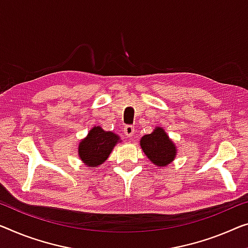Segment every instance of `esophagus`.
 I'll list each match as a JSON object with an SVG mask.
<instances>
[{
    "label": "esophagus",
    "instance_id": "obj_1",
    "mask_svg": "<svg viewBox=\"0 0 248 248\" xmlns=\"http://www.w3.org/2000/svg\"><path fill=\"white\" fill-rule=\"evenodd\" d=\"M124 131L125 136H127V137H131L132 135L135 134V128H134V125H130V124L125 125V127L124 128Z\"/></svg>",
    "mask_w": 248,
    "mask_h": 248
}]
</instances>
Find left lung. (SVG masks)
<instances>
[{"mask_svg": "<svg viewBox=\"0 0 248 248\" xmlns=\"http://www.w3.org/2000/svg\"><path fill=\"white\" fill-rule=\"evenodd\" d=\"M140 146L146 156L158 167H165L176 157V146L161 127L155 128L149 135L140 139Z\"/></svg>", "mask_w": 248, "mask_h": 248, "instance_id": "obj_1", "label": "left lung"}]
</instances>
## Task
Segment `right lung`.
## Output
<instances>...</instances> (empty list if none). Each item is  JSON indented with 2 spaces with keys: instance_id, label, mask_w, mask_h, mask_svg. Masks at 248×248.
Returning a JSON list of instances; mask_svg holds the SVG:
<instances>
[{
  "instance_id": "add662e5",
  "label": "right lung",
  "mask_w": 248,
  "mask_h": 248,
  "mask_svg": "<svg viewBox=\"0 0 248 248\" xmlns=\"http://www.w3.org/2000/svg\"><path fill=\"white\" fill-rule=\"evenodd\" d=\"M121 141L120 137L101 127H93L79 143V157L88 167H98L108 159L113 147Z\"/></svg>"
}]
</instances>
